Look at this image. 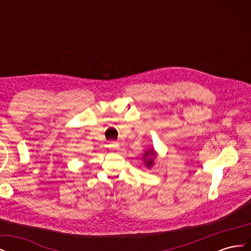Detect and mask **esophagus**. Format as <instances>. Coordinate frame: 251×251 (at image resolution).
I'll list each match as a JSON object with an SVG mask.
<instances>
[{
    "label": "esophagus",
    "mask_w": 251,
    "mask_h": 251,
    "mask_svg": "<svg viewBox=\"0 0 251 251\" xmlns=\"http://www.w3.org/2000/svg\"><path fill=\"white\" fill-rule=\"evenodd\" d=\"M112 147H113L114 149H118V148H119V144L116 143V142H112Z\"/></svg>",
    "instance_id": "obj_1"
}]
</instances>
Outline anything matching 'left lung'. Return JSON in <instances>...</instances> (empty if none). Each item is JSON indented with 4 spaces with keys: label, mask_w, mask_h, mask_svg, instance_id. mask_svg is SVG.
<instances>
[{
    "label": "left lung",
    "mask_w": 251,
    "mask_h": 251,
    "mask_svg": "<svg viewBox=\"0 0 251 251\" xmlns=\"http://www.w3.org/2000/svg\"><path fill=\"white\" fill-rule=\"evenodd\" d=\"M142 159H143V162L146 164V166L148 169H151L153 168V165L155 164V159L157 158V153L156 151L154 150V148H151L150 150H147L144 151L143 155H142Z\"/></svg>",
    "instance_id": "8db88e82"
}]
</instances>
